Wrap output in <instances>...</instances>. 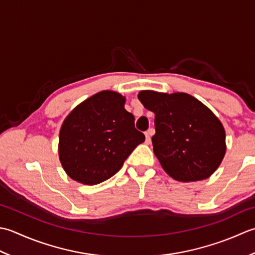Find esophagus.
<instances>
[{"instance_id": "1", "label": "esophagus", "mask_w": 255, "mask_h": 255, "mask_svg": "<svg viewBox=\"0 0 255 255\" xmlns=\"http://www.w3.org/2000/svg\"><path fill=\"white\" fill-rule=\"evenodd\" d=\"M154 134V128H148L146 132H145V143L149 144L150 143V136Z\"/></svg>"}]
</instances>
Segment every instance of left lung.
Instances as JSON below:
<instances>
[{"label":"left lung","instance_id":"left-lung-1","mask_svg":"<svg viewBox=\"0 0 255 255\" xmlns=\"http://www.w3.org/2000/svg\"><path fill=\"white\" fill-rule=\"evenodd\" d=\"M138 99L155 113L153 149L166 173L185 183L214 174L226 154V132L219 119L187 93L144 90Z\"/></svg>","mask_w":255,"mask_h":255}]
</instances>
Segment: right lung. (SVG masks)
Returning a JSON list of instances; mask_svg holds the SVG:
<instances>
[{"label":"right lung","instance_id":"1","mask_svg":"<svg viewBox=\"0 0 255 255\" xmlns=\"http://www.w3.org/2000/svg\"><path fill=\"white\" fill-rule=\"evenodd\" d=\"M124 103L120 93L101 91L66 118L59 133V158L70 178L86 185L100 184L117 174L145 141Z\"/></svg>","mask_w":255,"mask_h":255}]
</instances>
